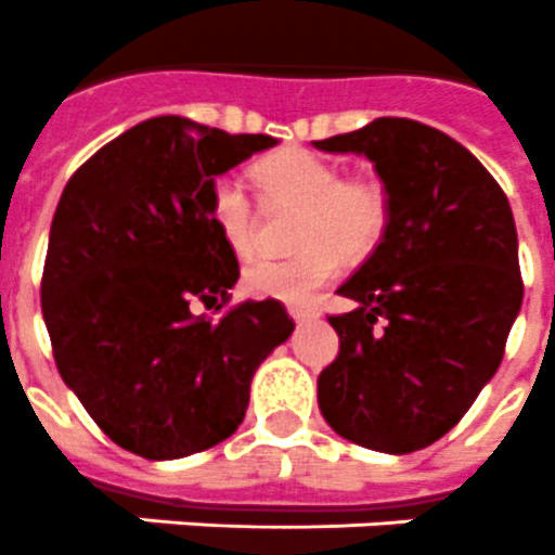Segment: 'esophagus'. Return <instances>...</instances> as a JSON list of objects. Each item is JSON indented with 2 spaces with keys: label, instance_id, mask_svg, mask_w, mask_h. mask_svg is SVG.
<instances>
[{
  "label": "esophagus",
  "instance_id": "34e87169",
  "mask_svg": "<svg viewBox=\"0 0 555 555\" xmlns=\"http://www.w3.org/2000/svg\"><path fill=\"white\" fill-rule=\"evenodd\" d=\"M291 315L296 321H307V319H313L315 310H310V307H296V305H293L291 307Z\"/></svg>",
  "mask_w": 555,
  "mask_h": 555
}]
</instances>
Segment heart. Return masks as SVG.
I'll return each mask as SVG.
<instances>
[{
  "mask_svg": "<svg viewBox=\"0 0 555 555\" xmlns=\"http://www.w3.org/2000/svg\"><path fill=\"white\" fill-rule=\"evenodd\" d=\"M254 180L270 211H299L293 228L296 254L259 259L245 268L250 296L305 305L335 279L341 259L361 262L389 231V194L370 175H344L341 166L310 149H279L254 166ZM208 217L234 256L259 250V211L236 177H217L208 191Z\"/></svg>",
  "mask_w": 555,
  "mask_h": 555,
  "instance_id": "b5f03b06",
  "label": "heart"
}]
</instances>
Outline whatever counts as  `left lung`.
Returning <instances> with one entry per match:
<instances>
[{"instance_id":"obj_1","label":"left lung","mask_w":555,"mask_h":555,"mask_svg":"<svg viewBox=\"0 0 555 555\" xmlns=\"http://www.w3.org/2000/svg\"><path fill=\"white\" fill-rule=\"evenodd\" d=\"M375 163L389 194L380 248L338 287V356L319 375L324 421L386 454L426 449L460 423L505 356L522 307L505 191L454 138L421 120L378 118L315 141Z\"/></svg>"}]
</instances>
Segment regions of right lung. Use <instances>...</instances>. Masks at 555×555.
I'll use <instances>...</instances> for the list:
<instances>
[{
	"mask_svg": "<svg viewBox=\"0 0 555 555\" xmlns=\"http://www.w3.org/2000/svg\"><path fill=\"white\" fill-rule=\"evenodd\" d=\"M180 115L101 146L62 191L41 273L55 366L98 428L146 460L236 431L256 366L293 333L276 299L228 307L240 262L208 217L214 177L273 146Z\"/></svg>",
	"mask_w": 555,
	"mask_h": 555,
	"instance_id": "1",
	"label": "right lung"
}]
</instances>
